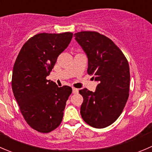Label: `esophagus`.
Returning <instances> with one entry per match:
<instances>
[{
	"label": "esophagus",
	"instance_id": "esophagus-1",
	"mask_svg": "<svg viewBox=\"0 0 152 152\" xmlns=\"http://www.w3.org/2000/svg\"><path fill=\"white\" fill-rule=\"evenodd\" d=\"M72 93L73 94H77L78 89L76 88H72Z\"/></svg>",
	"mask_w": 152,
	"mask_h": 152
}]
</instances>
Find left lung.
Here are the masks:
<instances>
[{
    "label": "left lung",
    "mask_w": 152,
    "mask_h": 152,
    "mask_svg": "<svg viewBox=\"0 0 152 152\" xmlns=\"http://www.w3.org/2000/svg\"><path fill=\"white\" fill-rule=\"evenodd\" d=\"M74 37L88 56V74L99 81L94 92L87 88L79 91L83 97L81 116L93 127H107L119 117L129 97L128 61L115 44L103 34L80 31Z\"/></svg>",
    "instance_id": "left-lung-1"
}]
</instances>
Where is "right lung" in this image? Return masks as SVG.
<instances>
[{
    "label": "right lung",
    "instance_id": "obj_1",
    "mask_svg": "<svg viewBox=\"0 0 152 152\" xmlns=\"http://www.w3.org/2000/svg\"><path fill=\"white\" fill-rule=\"evenodd\" d=\"M73 34L42 33L23 45L13 67L12 88L20 112L35 130L48 133L61 123L71 87L47 80Z\"/></svg>",
    "mask_w": 152,
    "mask_h": 152
}]
</instances>
